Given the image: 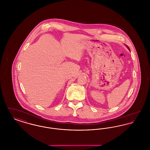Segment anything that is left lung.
Masks as SVG:
<instances>
[{"instance_id": "1", "label": "left lung", "mask_w": 150, "mask_h": 150, "mask_svg": "<svg viewBox=\"0 0 150 150\" xmlns=\"http://www.w3.org/2000/svg\"><path fill=\"white\" fill-rule=\"evenodd\" d=\"M127 47H128V48L129 50V48L128 47V46H127Z\"/></svg>"}]
</instances>
